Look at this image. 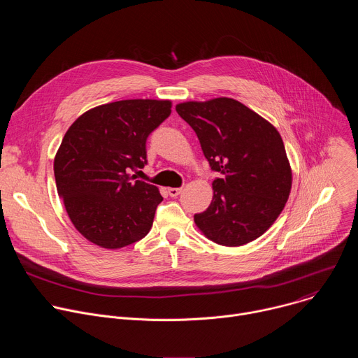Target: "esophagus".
<instances>
[{"label": "esophagus", "instance_id": "34e87169", "mask_svg": "<svg viewBox=\"0 0 358 358\" xmlns=\"http://www.w3.org/2000/svg\"><path fill=\"white\" fill-rule=\"evenodd\" d=\"M169 191V194H170V196H178L180 194H181V191H182V188H169L167 189Z\"/></svg>", "mask_w": 358, "mask_h": 358}]
</instances>
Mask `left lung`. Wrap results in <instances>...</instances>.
I'll return each instance as SVG.
<instances>
[{"mask_svg": "<svg viewBox=\"0 0 358 358\" xmlns=\"http://www.w3.org/2000/svg\"><path fill=\"white\" fill-rule=\"evenodd\" d=\"M177 113L195 131L211 169L207 211L194 215L198 229L224 246H241L264 235L283 211L292 189V167L276 127L231 97L182 101Z\"/></svg>", "mask_w": 358, "mask_h": 358, "instance_id": "8db88e82", "label": "left lung"}]
</instances>
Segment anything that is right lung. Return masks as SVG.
<instances>
[{"label": "right lung", "instance_id": "obj_1", "mask_svg": "<svg viewBox=\"0 0 358 358\" xmlns=\"http://www.w3.org/2000/svg\"><path fill=\"white\" fill-rule=\"evenodd\" d=\"M171 106V100L156 99L112 101L80 115L65 133L54 160L57 189L89 242L120 249L151 229L163 196L129 171L147 163L145 140Z\"/></svg>", "mask_w": 358, "mask_h": 358}]
</instances>
